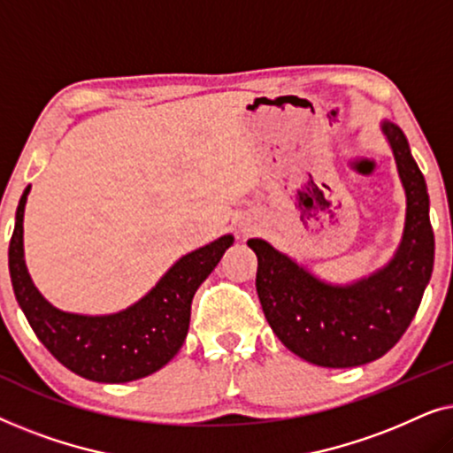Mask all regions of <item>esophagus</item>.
I'll return each mask as SVG.
<instances>
[{
  "label": "esophagus",
  "instance_id": "34e87169",
  "mask_svg": "<svg viewBox=\"0 0 453 453\" xmlns=\"http://www.w3.org/2000/svg\"><path fill=\"white\" fill-rule=\"evenodd\" d=\"M245 233H250V231H245Z\"/></svg>",
  "mask_w": 453,
  "mask_h": 453
}]
</instances>
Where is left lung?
<instances>
[{
    "instance_id": "obj_1",
    "label": "left lung",
    "mask_w": 453,
    "mask_h": 453,
    "mask_svg": "<svg viewBox=\"0 0 453 453\" xmlns=\"http://www.w3.org/2000/svg\"><path fill=\"white\" fill-rule=\"evenodd\" d=\"M406 189V225L392 262L349 287L318 280L262 239L247 245L257 256L256 288L278 340L319 367H358L386 355L408 330L431 280L435 237L429 194L406 135L383 123Z\"/></svg>"
}]
</instances>
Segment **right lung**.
Wrapping results in <instances>:
<instances>
[{
    "instance_id": "right-lung-1",
    "label": "right lung",
    "mask_w": 453,
    "mask_h": 453,
    "mask_svg": "<svg viewBox=\"0 0 453 453\" xmlns=\"http://www.w3.org/2000/svg\"><path fill=\"white\" fill-rule=\"evenodd\" d=\"M28 191L30 188L24 189L16 210L8 264L16 301L36 338L64 367L90 381L126 383L165 367L188 336L197 287L234 239L225 234L183 256L144 299L126 311L101 318L65 313L42 299L24 264L22 220Z\"/></svg>"
}]
</instances>
